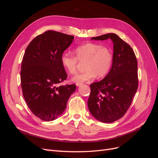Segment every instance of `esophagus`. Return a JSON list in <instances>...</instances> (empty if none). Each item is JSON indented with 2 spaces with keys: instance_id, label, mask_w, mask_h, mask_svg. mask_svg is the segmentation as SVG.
<instances>
[{
  "instance_id": "1",
  "label": "esophagus",
  "mask_w": 158,
  "mask_h": 158,
  "mask_svg": "<svg viewBox=\"0 0 158 158\" xmlns=\"http://www.w3.org/2000/svg\"><path fill=\"white\" fill-rule=\"evenodd\" d=\"M83 84L82 83H76V86H80V85H82Z\"/></svg>"
}]
</instances>
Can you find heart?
I'll return each instance as SVG.
<instances>
[{
  "label": "heart",
  "mask_w": 158,
  "mask_h": 158,
  "mask_svg": "<svg viewBox=\"0 0 158 158\" xmlns=\"http://www.w3.org/2000/svg\"><path fill=\"white\" fill-rule=\"evenodd\" d=\"M75 56L67 52L61 55L60 62L63 68L70 74H76L79 64L85 63L84 73L74 76L72 80L80 83L92 79L95 76L103 78L111 69L113 54L111 48L97 43H87L76 47Z\"/></svg>",
  "instance_id": "heart-1"
}]
</instances>
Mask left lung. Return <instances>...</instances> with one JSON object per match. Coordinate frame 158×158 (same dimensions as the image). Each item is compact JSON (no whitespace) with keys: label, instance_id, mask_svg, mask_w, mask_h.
Returning a JSON list of instances; mask_svg holds the SVG:
<instances>
[{"label":"left lung","instance_id":"1","mask_svg":"<svg viewBox=\"0 0 158 158\" xmlns=\"http://www.w3.org/2000/svg\"><path fill=\"white\" fill-rule=\"evenodd\" d=\"M111 39L113 61L109 73L102 80L90 84L89 111L102 123H109L123 117L128 111L138 85V64L135 52L127 43L111 33L92 37L94 40Z\"/></svg>","mask_w":158,"mask_h":158}]
</instances>
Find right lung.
<instances>
[{
	"mask_svg": "<svg viewBox=\"0 0 158 158\" xmlns=\"http://www.w3.org/2000/svg\"><path fill=\"white\" fill-rule=\"evenodd\" d=\"M74 37L48 30L35 37L23 55L20 72L22 94L31 111L43 121L59 117L76 90L74 84L57 87L67 78L60 57Z\"/></svg>",
	"mask_w": 158,
	"mask_h": 158,
	"instance_id": "1",
	"label": "right lung"
}]
</instances>
